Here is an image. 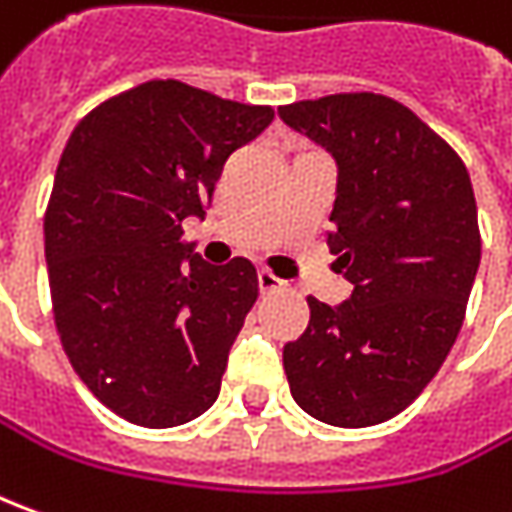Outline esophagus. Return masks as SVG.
I'll use <instances>...</instances> for the list:
<instances>
[{"instance_id": "1", "label": "esophagus", "mask_w": 512, "mask_h": 512, "mask_svg": "<svg viewBox=\"0 0 512 512\" xmlns=\"http://www.w3.org/2000/svg\"><path fill=\"white\" fill-rule=\"evenodd\" d=\"M257 286H260V294H269V291H280L286 283L280 277H274L269 269H260L257 272Z\"/></svg>"}]
</instances>
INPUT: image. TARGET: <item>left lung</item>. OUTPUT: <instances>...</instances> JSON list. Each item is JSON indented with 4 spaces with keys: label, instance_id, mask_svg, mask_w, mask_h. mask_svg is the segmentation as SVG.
<instances>
[{
    "label": "left lung",
    "instance_id": "obj_1",
    "mask_svg": "<svg viewBox=\"0 0 512 512\" xmlns=\"http://www.w3.org/2000/svg\"><path fill=\"white\" fill-rule=\"evenodd\" d=\"M277 113L337 164L328 246L354 286L340 306L309 297V328L283 348L291 397L326 425H379L422 394L459 337L482 257L470 175L388 96L340 93Z\"/></svg>",
    "mask_w": 512,
    "mask_h": 512
}]
</instances>
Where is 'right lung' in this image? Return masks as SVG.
<instances>
[{
    "instance_id": "add662e5",
    "label": "right lung",
    "mask_w": 512,
    "mask_h": 512,
    "mask_svg": "<svg viewBox=\"0 0 512 512\" xmlns=\"http://www.w3.org/2000/svg\"><path fill=\"white\" fill-rule=\"evenodd\" d=\"M272 118L147 81L84 115L64 147L45 212L56 328L81 382L133 425H184L221 394L257 272L246 257L206 263L181 226L203 221L226 158Z\"/></svg>"
}]
</instances>
